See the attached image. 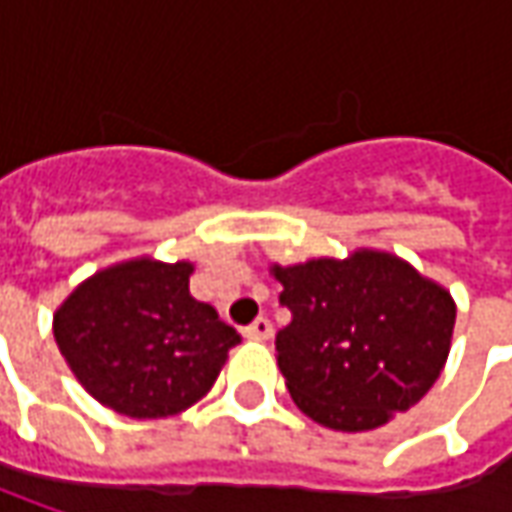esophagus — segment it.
<instances>
[{"label":"esophagus","mask_w":512,"mask_h":512,"mask_svg":"<svg viewBox=\"0 0 512 512\" xmlns=\"http://www.w3.org/2000/svg\"><path fill=\"white\" fill-rule=\"evenodd\" d=\"M245 336L247 339H270V336H273V325H270V319L259 316L253 325L245 327Z\"/></svg>","instance_id":"obj_1"}]
</instances>
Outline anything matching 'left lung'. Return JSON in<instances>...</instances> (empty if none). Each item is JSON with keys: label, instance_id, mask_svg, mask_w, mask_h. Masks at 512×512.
<instances>
[{"label": "left lung", "instance_id": "left-lung-1", "mask_svg": "<svg viewBox=\"0 0 512 512\" xmlns=\"http://www.w3.org/2000/svg\"><path fill=\"white\" fill-rule=\"evenodd\" d=\"M290 322L276 359L296 407L330 430H373L439 379L456 305L444 287L376 250L273 267Z\"/></svg>", "mask_w": 512, "mask_h": 512}]
</instances>
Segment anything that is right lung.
Instances as JSON below:
<instances>
[{"label": "right lung", "mask_w": 512, "mask_h": 512, "mask_svg": "<svg viewBox=\"0 0 512 512\" xmlns=\"http://www.w3.org/2000/svg\"><path fill=\"white\" fill-rule=\"evenodd\" d=\"M190 273L187 262H125L56 310L59 353L96 402L130 419H162L213 387L242 336L190 296Z\"/></svg>", "instance_id": "1"}]
</instances>
